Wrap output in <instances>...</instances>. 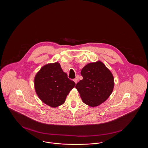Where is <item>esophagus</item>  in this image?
Listing matches in <instances>:
<instances>
[{"mask_svg":"<svg viewBox=\"0 0 148 148\" xmlns=\"http://www.w3.org/2000/svg\"><path fill=\"white\" fill-rule=\"evenodd\" d=\"M77 80H78V79H77V78H75V79H74V82H75V84H77Z\"/></svg>","mask_w":148,"mask_h":148,"instance_id":"1","label":"esophagus"}]
</instances>
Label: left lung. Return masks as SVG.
Wrapping results in <instances>:
<instances>
[{
	"instance_id": "8db88e82",
	"label": "left lung",
	"mask_w": 148,
	"mask_h": 148,
	"mask_svg": "<svg viewBox=\"0 0 148 148\" xmlns=\"http://www.w3.org/2000/svg\"><path fill=\"white\" fill-rule=\"evenodd\" d=\"M81 75L83 79L75 88L85 104L97 106L112 93L114 86L113 74L102 62L87 64L82 69Z\"/></svg>"
}]
</instances>
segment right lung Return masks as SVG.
<instances>
[{
    "label": "right lung",
    "mask_w": 148,
    "mask_h": 148,
    "mask_svg": "<svg viewBox=\"0 0 148 148\" xmlns=\"http://www.w3.org/2000/svg\"><path fill=\"white\" fill-rule=\"evenodd\" d=\"M58 62L48 64L40 69L34 78L35 92L45 104L53 108L62 105L75 86Z\"/></svg>",
    "instance_id": "1"
}]
</instances>
